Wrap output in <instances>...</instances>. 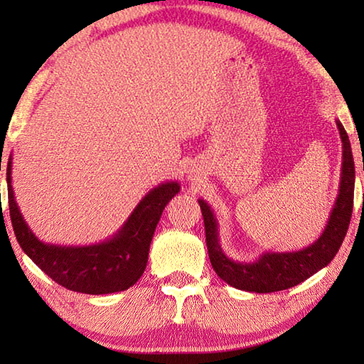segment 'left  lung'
<instances>
[{"label": "left lung", "mask_w": 364, "mask_h": 364, "mask_svg": "<svg viewBox=\"0 0 364 364\" xmlns=\"http://www.w3.org/2000/svg\"><path fill=\"white\" fill-rule=\"evenodd\" d=\"M342 139L341 186L328 225L315 242L295 252H263L255 262H237L228 257L220 244L218 220L204 199L199 205L205 225L208 258L221 279L241 291L269 294L294 287L328 267L347 234L353 212L355 162L352 146L343 125L336 120Z\"/></svg>", "instance_id": "8db88e82"}]
</instances>
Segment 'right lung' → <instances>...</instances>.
<instances>
[{
  "label": "right lung",
  "mask_w": 364,
  "mask_h": 364,
  "mask_svg": "<svg viewBox=\"0 0 364 364\" xmlns=\"http://www.w3.org/2000/svg\"><path fill=\"white\" fill-rule=\"evenodd\" d=\"M11 170L9 157L6 170L9 213L22 250L58 284L91 295L127 291L143 276L164 208L180 193L176 181L159 184L139 200L120 230L106 241L91 245H56L40 241L23 220L12 189Z\"/></svg>",
  "instance_id": "1"
}]
</instances>
